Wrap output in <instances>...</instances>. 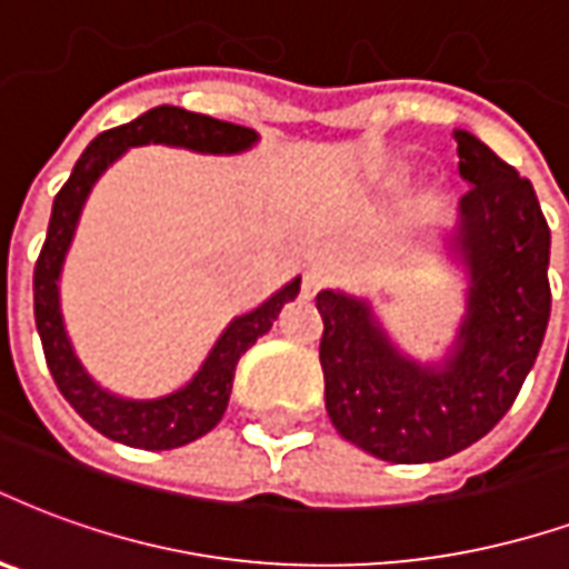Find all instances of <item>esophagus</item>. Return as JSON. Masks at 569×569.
<instances>
[{
  "mask_svg": "<svg viewBox=\"0 0 569 569\" xmlns=\"http://www.w3.org/2000/svg\"><path fill=\"white\" fill-rule=\"evenodd\" d=\"M331 283V273H328V268H322V264H310L305 271V283H301V296L305 298H313L322 289V286Z\"/></svg>",
  "mask_w": 569,
  "mask_h": 569,
  "instance_id": "obj_1",
  "label": "esophagus"
}]
</instances>
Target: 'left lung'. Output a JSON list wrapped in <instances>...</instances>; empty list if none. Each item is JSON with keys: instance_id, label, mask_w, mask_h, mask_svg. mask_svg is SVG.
<instances>
[{"instance_id": "left-lung-1", "label": "left lung", "mask_w": 569, "mask_h": 569, "mask_svg": "<svg viewBox=\"0 0 569 569\" xmlns=\"http://www.w3.org/2000/svg\"><path fill=\"white\" fill-rule=\"evenodd\" d=\"M456 141L470 189L443 252L467 289L443 356L403 352L368 298L343 289L317 296L328 419L343 440L391 465L443 461L486 437L531 373L552 310V234L531 180L477 134L456 129Z\"/></svg>"}]
</instances>
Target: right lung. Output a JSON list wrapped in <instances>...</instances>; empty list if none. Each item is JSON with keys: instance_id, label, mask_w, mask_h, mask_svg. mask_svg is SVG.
I'll return each instance as SVG.
<instances>
[{"instance_id": "right-lung-1", "label": "right lung", "mask_w": 569, "mask_h": 569, "mask_svg": "<svg viewBox=\"0 0 569 569\" xmlns=\"http://www.w3.org/2000/svg\"><path fill=\"white\" fill-rule=\"evenodd\" d=\"M147 144L180 147V150L208 156H238L259 144V132L247 129V126L213 120L208 113L159 104V108L141 113L132 123L117 126V129H108L99 138H92L71 171V178L66 180V187L53 199L48 238H44V247L36 262V277H32V292H36L38 338H41L44 359H48V368L62 398L99 435L111 437L117 443L156 452V449L187 446L208 435L210 428H217L229 407L234 365L256 340L271 331L280 310L289 301H296L301 292V277H292L283 289L264 298L262 305L231 319L229 326L222 328L217 343L210 347L199 370L180 389L159 395V398H126V395H117L92 380L71 347L66 319H62V268H66V256L71 250L92 187L126 150Z\"/></svg>"}]
</instances>
